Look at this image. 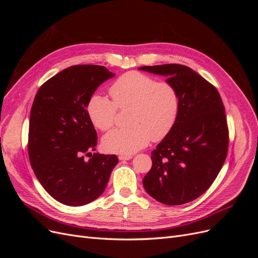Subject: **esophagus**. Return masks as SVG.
<instances>
[{
	"label": "esophagus",
	"mask_w": 258,
	"mask_h": 258,
	"mask_svg": "<svg viewBox=\"0 0 258 258\" xmlns=\"http://www.w3.org/2000/svg\"><path fill=\"white\" fill-rule=\"evenodd\" d=\"M118 158H119V160H130L132 158V156H130V155H119Z\"/></svg>",
	"instance_id": "34e87169"
}]
</instances>
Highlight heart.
<instances>
[{
  "label": "heart",
  "mask_w": 258,
  "mask_h": 258,
  "mask_svg": "<svg viewBox=\"0 0 258 258\" xmlns=\"http://www.w3.org/2000/svg\"><path fill=\"white\" fill-rule=\"evenodd\" d=\"M113 102L95 95L87 106L95 126L105 131L115 121L116 107L130 108V127L114 129L103 138V147L116 154H134L145 147L151 139H165L173 129L179 112L178 92L173 85L157 82L140 72H128L117 79L110 88Z\"/></svg>",
  "instance_id": "b5f03b06"
}]
</instances>
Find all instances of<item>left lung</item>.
<instances>
[{
    "label": "left lung",
    "instance_id": "1",
    "mask_svg": "<svg viewBox=\"0 0 258 258\" xmlns=\"http://www.w3.org/2000/svg\"><path fill=\"white\" fill-rule=\"evenodd\" d=\"M139 70L167 77L179 97L177 120L152 152V169L143 186L151 197L179 206L201 196L224 165L228 128L220 93L188 67L161 64Z\"/></svg>",
    "mask_w": 258,
    "mask_h": 258
}]
</instances>
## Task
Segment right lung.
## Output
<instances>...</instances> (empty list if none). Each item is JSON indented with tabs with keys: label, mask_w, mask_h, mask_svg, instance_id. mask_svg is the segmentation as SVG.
Wrapping results in <instances>:
<instances>
[{
	"label": "right lung",
	"mask_w": 258,
	"mask_h": 258,
	"mask_svg": "<svg viewBox=\"0 0 258 258\" xmlns=\"http://www.w3.org/2000/svg\"><path fill=\"white\" fill-rule=\"evenodd\" d=\"M114 75L102 66H73L44 83L34 98L29 159L44 189L61 204L79 207L96 200L118 162L115 155L91 154L98 137L87 111L93 92Z\"/></svg>",
	"instance_id": "obj_1"
}]
</instances>
